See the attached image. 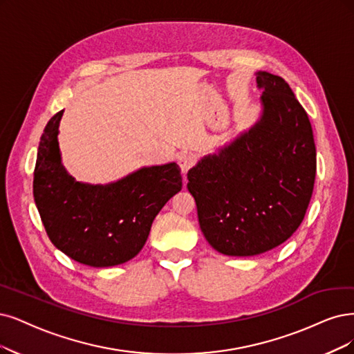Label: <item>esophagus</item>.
Listing matches in <instances>:
<instances>
[{"label":"esophagus","instance_id":"obj_1","mask_svg":"<svg viewBox=\"0 0 354 354\" xmlns=\"http://www.w3.org/2000/svg\"><path fill=\"white\" fill-rule=\"evenodd\" d=\"M178 163H179V166H180V170L184 174H187L188 170L194 166V163H195V156L192 154V153H184V154H180L179 156V159H178Z\"/></svg>","mask_w":354,"mask_h":354}]
</instances>
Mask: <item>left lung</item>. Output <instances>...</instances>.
<instances>
[{
  "instance_id": "left-lung-1",
  "label": "left lung",
  "mask_w": 354,
  "mask_h": 354,
  "mask_svg": "<svg viewBox=\"0 0 354 354\" xmlns=\"http://www.w3.org/2000/svg\"><path fill=\"white\" fill-rule=\"evenodd\" d=\"M261 118L229 146L188 172L207 242L230 257H252L281 245L309 205L317 150L306 111L281 77L257 73Z\"/></svg>"
}]
</instances>
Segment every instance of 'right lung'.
<instances>
[{"instance_id":"obj_1","label":"right lung","mask_w":354,"mask_h":354,"mask_svg":"<svg viewBox=\"0 0 354 354\" xmlns=\"http://www.w3.org/2000/svg\"><path fill=\"white\" fill-rule=\"evenodd\" d=\"M62 113L44 129L33 174V197L45 230L77 263L97 268L124 264L142 250L154 217L180 191V169L174 162L141 167L106 185L78 182L61 162Z\"/></svg>"}]
</instances>
